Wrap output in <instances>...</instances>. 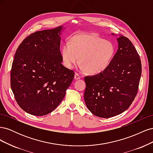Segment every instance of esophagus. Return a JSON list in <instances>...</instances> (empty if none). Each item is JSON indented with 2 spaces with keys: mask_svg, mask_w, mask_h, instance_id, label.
Listing matches in <instances>:
<instances>
[{
  "mask_svg": "<svg viewBox=\"0 0 153 153\" xmlns=\"http://www.w3.org/2000/svg\"><path fill=\"white\" fill-rule=\"evenodd\" d=\"M80 76L78 75V74L77 73H75V76H74V78H75V80H79L80 79Z\"/></svg>",
  "mask_w": 153,
  "mask_h": 153,
  "instance_id": "34e87169",
  "label": "esophagus"
}]
</instances>
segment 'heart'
I'll use <instances>...</instances> for the list:
<instances>
[{
	"label": "heart",
	"instance_id": "heart-1",
	"mask_svg": "<svg viewBox=\"0 0 153 153\" xmlns=\"http://www.w3.org/2000/svg\"><path fill=\"white\" fill-rule=\"evenodd\" d=\"M115 53L114 44L94 34H80L73 37L69 45L61 50L64 66L73 69L80 57V69L92 75L103 72L112 62Z\"/></svg>",
	"mask_w": 153,
	"mask_h": 153
}]
</instances>
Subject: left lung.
I'll list each match as a JSON object with an SVG mask.
<instances>
[{"label":"left lung","mask_w":153,"mask_h":153,"mask_svg":"<svg viewBox=\"0 0 153 153\" xmlns=\"http://www.w3.org/2000/svg\"><path fill=\"white\" fill-rule=\"evenodd\" d=\"M112 34L117 37L118 49L109 66L84 78L87 107L102 118L115 116L129 108L137 94L142 73L140 57L130 40Z\"/></svg>","instance_id":"1"}]
</instances>
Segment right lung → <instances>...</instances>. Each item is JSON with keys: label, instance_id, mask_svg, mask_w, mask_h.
<instances>
[{"label": "right lung", "instance_id": "add662e5", "mask_svg": "<svg viewBox=\"0 0 153 153\" xmlns=\"http://www.w3.org/2000/svg\"><path fill=\"white\" fill-rule=\"evenodd\" d=\"M66 27L37 31L17 48L11 71V87L17 103L27 113L47 115L64 99L75 76L62 64L61 35Z\"/></svg>", "mask_w": 153, "mask_h": 153}]
</instances>
